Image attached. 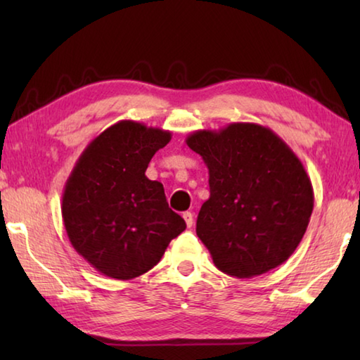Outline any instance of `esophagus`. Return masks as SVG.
<instances>
[{
	"instance_id": "1",
	"label": "esophagus",
	"mask_w": 360,
	"mask_h": 360,
	"mask_svg": "<svg viewBox=\"0 0 360 360\" xmlns=\"http://www.w3.org/2000/svg\"><path fill=\"white\" fill-rule=\"evenodd\" d=\"M182 217H184V221H186V225H187V227L191 229L192 225H193V214H192V212H191V211H186L184 214H182Z\"/></svg>"
}]
</instances>
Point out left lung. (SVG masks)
<instances>
[{
  "label": "left lung",
  "mask_w": 360,
  "mask_h": 360,
  "mask_svg": "<svg viewBox=\"0 0 360 360\" xmlns=\"http://www.w3.org/2000/svg\"><path fill=\"white\" fill-rule=\"evenodd\" d=\"M186 143L210 173L197 235L219 270L252 278L284 264L300 245L314 206L294 150L268 127L233 122L197 130Z\"/></svg>",
  "instance_id": "left-lung-1"
}]
</instances>
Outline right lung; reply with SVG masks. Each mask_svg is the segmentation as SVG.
<instances>
[{
  "label": "right lung",
  "mask_w": 360,
  "mask_h": 360,
  "mask_svg": "<svg viewBox=\"0 0 360 360\" xmlns=\"http://www.w3.org/2000/svg\"><path fill=\"white\" fill-rule=\"evenodd\" d=\"M172 131L120 120L90 141L66 181L62 216L79 255L105 276L133 279L160 262L186 222L146 169Z\"/></svg>",
  "instance_id": "obj_1"
}]
</instances>
